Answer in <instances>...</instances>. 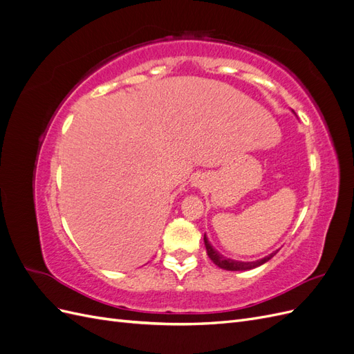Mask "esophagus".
<instances>
[{
    "instance_id": "esophagus-1",
    "label": "esophagus",
    "mask_w": 354,
    "mask_h": 354,
    "mask_svg": "<svg viewBox=\"0 0 354 354\" xmlns=\"http://www.w3.org/2000/svg\"><path fill=\"white\" fill-rule=\"evenodd\" d=\"M190 183H192V186H195V187H199L203 181H202V177L201 176H196V177H192V180H190Z\"/></svg>"
}]
</instances>
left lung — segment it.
Returning a JSON list of instances; mask_svg holds the SVG:
<instances>
[{
    "instance_id": "left-lung-1",
    "label": "left lung",
    "mask_w": 354,
    "mask_h": 354,
    "mask_svg": "<svg viewBox=\"0 0 354 354\" xmlns=\"http://www.w3.org/2000/svg\"><path fill=\"white\" fill-rule=\"evenodd\" d=\"M203 242H205V248H207V254L211 259V261L218 266L220 269H224V270H230V272H243V270H251V269H255V267H259L264 263L269 261L272 257H274L277 254V251H273L272 254H269L267 257H264V259H260L257 261H236V260H232V259H227V257L221 255L214 246L211 245V242L208 241L207 234H203Z\"/></svg>"
}]
</instances>
